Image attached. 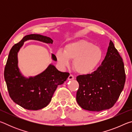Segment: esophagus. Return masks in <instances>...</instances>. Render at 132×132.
Segmentation results:
<instances>
[{
  "label": "esophagus",
  "instance_id": "obj_1",
  "mask_svg": "<svg viewBox=\"0 0 132 132\" xmlns=\"http://www.w3.org/2000/svg\"><path fill=\"white\" fill-rule=\"evenodd\" d=\"M75 79V77H74V76H73V75H69V76L68 77V80H73Z\"/></svg>",
  "mask_w": 132,
  "mask_h": 132
}]
</instances>
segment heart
Wrapping results in <instances>:
<instances>
[{
	"label": "heart",
	"instance_id": "b5f03b06",
	"mask_svg": "<svg viewBox=\"0 0 132 132\" xmlns=\"http://www.w3.org/2000/svg\"><path fill=\"white\" fill-rule=\"evenodd\" d=\"M57 61L62 68L70 65L73 61V68L82 75L90 74L94 71L103 57V51L99 46L87 40L81 39L70 42L64 46V52L56 53Z\"/></svg>",
	"mask_w": 132,
	"mask_h": 132
}]
</instances>
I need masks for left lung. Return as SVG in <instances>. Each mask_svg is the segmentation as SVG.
<instances>
[{
	"label": "left lung",
	"mask_w": 132,
	"mask_h": 132,
	"mask_svg": "<svg viewBox=\"0 0 132 132\" xmlns=\"http://www.w3.org/2000/svg\"><path fill=\"white\" fill-rule=\"evenodd\" d=\"M76 101L82 109L99 112L112 107L123 89L126 75L122 58L110 41L101 65L91 74L76 77Z\"/></svg>",
	"instance_id": "obj_1"
}]
</instances>
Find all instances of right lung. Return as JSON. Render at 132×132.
<instances>
[{
	"mask_svg": "<svg viewBox=\"0 0 132 132\" xmlns=\"http://www.w3.org/2000/svg\"><path fill=\"white\" fill-rule=\"evenodd\" d=\"M28 40H36L46 44H52L50 37L39 34H30L24 37L10 50L4 68V76L10 98L15 104L28 110H38L50 104L58 85L66 81L69 73L62 72L52 64L34 77L28 78L21 74L18 66V52ZM52 59L57 61L55 55Z\"/></svg>",
	"mask_w": 132,
	"mask_h": 132,
	"instance_id": "add662e5",
	"label": "right lung"
}]
</instances>
